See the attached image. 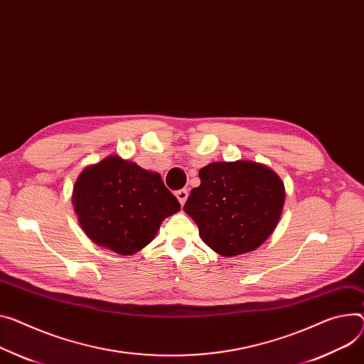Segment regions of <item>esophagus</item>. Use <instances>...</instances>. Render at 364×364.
Returning a JSON list of instances; mask_svg holds the SVG:
<instances>
[{
	"label": "esophagus",
	"instance_id": "obj_1",
	"mask_svg": "<svg viewBox=\"0 0 364 364\" xmlns=\"http://www.w3.org/2000/svg\"><path fill=\"white\" fill-rule=\"evenodd\" d=\"M175 193H176V198L179 200L181 205H183L185 201H186V198H188V189H179V191H176Z\"/></svg>",
	"mask_w": 364,
	"mask_h": 364
}]
</instances>
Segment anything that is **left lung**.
I'll return each instance as SVG.
<instances>
[{
  "instance_id": "obj_1",
  "label": "left lung",
  "mask_w": 364,
  "mask_h": 364,
  "mask_svg": "<svg viewBox=\"0 0 364 364\" xmlns=\"http://www.w3.org/2000/svg\"><path fill=\"white\" fill-rule=\"evenodd\" d=\"M200 178L183 210L197 223L201 239L223 257L261 246L282 215V179L267 166L245 160L210 163Z\"/></svg>"
}]
</instances>
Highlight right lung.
Returning <instances> with one entry per match:
<instances>
[{
    "mask_svg": "<svg viewBox=\"0 0 364 364\" xmlns=\"http://www.w3.org/2000/svg\"><path fill=\"white\" fill-rule=\"evenodd\" d=\"M73 203L86 235L119 255H132L147 246L161 221L181 210L159 173L117 156L81 172Z\"/></svg>",
    "mask_w": 364,
    "mask_h": 364,
    "instance_id": "add662e5",
    "label": "right lung"
}]
</instances>
